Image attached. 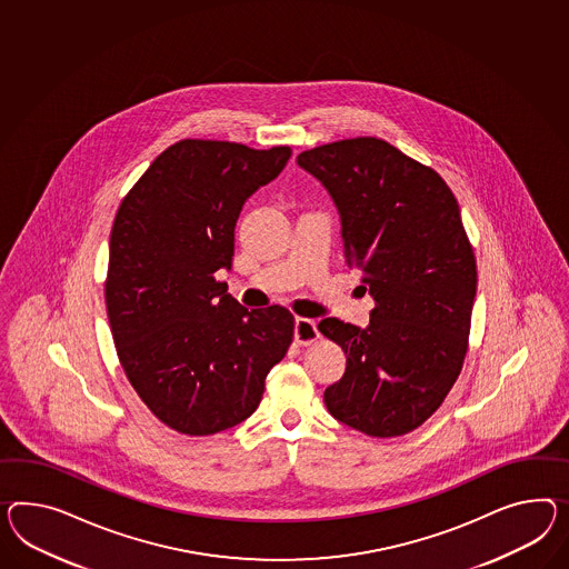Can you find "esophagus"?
Here are the masks:
<instances>
[{
    "instance_id": "esophagus-1",
    "label": "esophagus",
    "mask_w": 569,
    "mask_h": 569,
    "mask_svg": "<svg viewBox=\"0 0 569 569\" xmlns=\"http://www.w3.org/2000/svg\"><path fill=\"white\" fill-rule=\"evenodd\" d=\"M320 338V332H318V326H316V321L307 320V318H297L295 320V340L299 342V345H311V342H316Z\"/></svg>"
}]
</instances>
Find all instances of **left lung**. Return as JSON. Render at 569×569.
Returning a JSON list of instances; mask_svg holds the SVG:
<instances>
[{"label":"left lung","instance_id":"left-lung-1","mask_svg":"<svg viewBox=\"0 0 569 569\" xmlns=\"http://www.w3.org/2000/svg\"><path fill=\"white\" fill-rule=\"evenodd\" d=\"M297 162L335 200L345 262L376 301L367 328L318 323L347 355L323 402L365 436H405L441 407L467 357L477 260L460 208L431 167L379 138L311 148Z\"/></svg>","mask_w":569,"mask_h":569}]
</instances>
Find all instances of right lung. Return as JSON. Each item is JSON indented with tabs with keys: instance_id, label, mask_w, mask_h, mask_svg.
I'll use <instances>...</instances> for the list:
<instances>
[{
	"instance_id": "add662e5",
	"label": "right lung",
	"mask_w": 569,
	"mask_h": 569,
	"mask_svg": "<svg viewBox=\"0 0 569 569\" xmlns=\"http://www.w3.org/2000/svg\"><path fill=\"white\" fill-rule=\"evenodd\" d=\"M289 159V147L181 140L117 210L104 280L117 357L150 412L179 433L214 436L246 421L291 347L289 309L249 311L214 277L231 270L246 200Z\"/></svg>"
}]
</instances>
